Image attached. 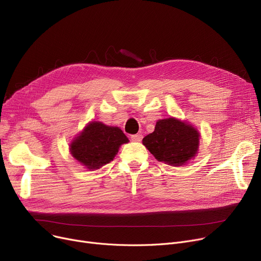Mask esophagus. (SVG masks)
I'll list each match as a JSON object with an SVG mask.
<instances>
[{
    "mask_svg": "<svg viewBox=\"0 0 261 261\" xmlns=\"http://www.w3.org/2000/svg\"><path fill=\"white\" fill-rule=\"evenodd\" d=\"M143 139V135L142 134H133L131 135V141L132 142H141Z\"/></svg>",
    "mask_w": 261,
    "mask_h": 261,
    "instance_id": "34e87169",
    "label": "esophagus"
}]
</instances>
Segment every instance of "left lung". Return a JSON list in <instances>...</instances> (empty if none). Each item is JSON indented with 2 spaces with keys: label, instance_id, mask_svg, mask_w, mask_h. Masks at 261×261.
<instances>
[{
  "label": "left lung",
  "instance_id": "1",
  "mask_svg": "<svg viewBox=\"0 0 261 261\" xmlns=\"http://www.w3.org/2000/svg\"><path fill=\"white\" fill-rule=\"evenodd\" d=\"M200 134L186 121L174 117L156 121L154 131L143 139L153 156L171 166H182L198 152Z\"/></svg>",
  "mask_w": 261,
  "mask_h": 261
}]
</instances>
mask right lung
<instances>
[{
  "label": "right lung",
  "instance_id": "1",
  "mask_svg": "<svg viewBox=\"0 0 261 261\" xmlns=\"http://www.w3.org/2000/svg\"><path fill=\"white\" fill-rule=\"evenodd\" d=\"M128 142V138L118 127L92 121L72 142L70 151L82 165L93 170L113 161L120 145Z\"/></svg>",
  "mask_w": 261,
  "mask_h": 261
}]
</instances>
